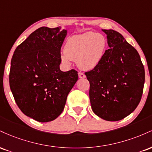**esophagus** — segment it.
Here are the masks:
<instances>
[{
    "label": "esophagus",
    "mask_w": 152,
    "mask_h": 152,
    "mask_svg": "<svg viewBox=\"0 0 152 152\" xmlns=\"http://www.w3.org/2000/svg\"><path fill=\"white\" fill-rule=\"evenodd\" d=\"M78 77L81 78H86V75H85L82 72H78Z\"/></svg>",
    "instance_id": "obj_1"
}]
</instances>
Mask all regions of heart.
<instances>
[{"mask_svg": "<svg viewBox=\"0 0 152 152\" xmlns=\"http://www.w3.org/2000/svg\"><path fill=\"white\" fill-rule=\"evenodd\" d=\"M106 46L105 38L100 34L87 32L76 35L67 40L61 58L66 64L76 60L80 69L91 70L102 61Z\"/></svg>", "mask_w": 152, "mask_h": 152, "instance_id": "heart-1", "label": "heart"}]
</instances>
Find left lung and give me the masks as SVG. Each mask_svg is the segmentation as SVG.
<instances>
[{
	"label": "left lung",
	"instance_id": "obj_1",
	"mask_svg": "<svg viewBox=\"0 0 152 152\" xmlns=\"http://www.w3.org/2000/svg\"><path fill=\"white\" fill-rule=\"evenodd\" d=\"M109 49L99 65L85 73L90 83L94 114L116 121L132 113L140 102L145 81L144 67L137 50L117 31L102 29Z\"/></svg>",
	"mask_w": 152,
	"mask_h": 152
}]
</instances>
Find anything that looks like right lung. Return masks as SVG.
Here are the masks:
<instances>
[{
	"instance_id": "add662e5",
	"label": "right lung",
	"mask_w": 152,
	"mask_h": 152,
	"mask_svg": "<svg viewBox=\"0 0 152 152\" xmlns=\"http://www.w3.org/2000/svg\"><path fill=\"white\" fill-rule=\"evenodd\" d=\"M67 31L41 27L15 48L9 74L15 103L27 116L39 122L56 119L77 81L74 69L61 71V48Z\"/></svg>"
}]
</instances>
